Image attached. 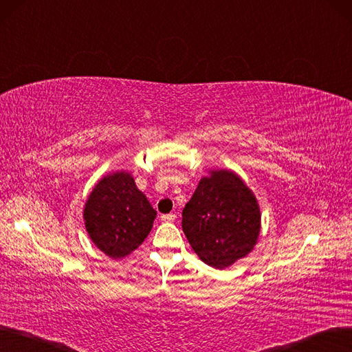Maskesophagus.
<instances>
[{"label":"esophagus","mask_w":352,"mask_h":352,"mask_svg":"<svg viewBox=\"0 0 352 352\" xmlns=\"http://www.w3.org/2000/svg\"><path fill=\"white\" fill-rule=\"evenodd\" d=\"M163 222H173L176 219V215L175 214H166V215H162L160 217Z\"/></svg>","instance_id":"34e87169"}]
</instances>
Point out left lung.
I'll return each mask as SVG.
<instances>
[{
  "label": "left lung",
  "mask_w": 352,
  "mask_h": 352,
  "mask_svg": "<svg viewBox=\"0 0 352 352\" xmlns=\"http://www.w3.org/2000/svg\"><path fill=\"white\" fill-rule=\"evenodd\" d=\"M260 208L254 193L231 170H210L182 212V228L198 257L227 269L257 244Z\"/></svg>",
  "instance_id": "obj_1"
}]
</instances>
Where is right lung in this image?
Listing matches in <instances>:
<instances>
[{
	"label": "right lung",
	"instance_id": "1",
	"mask_svg": "<svg viewBox=\"0 0 352 352\" xmlns=\"http://www.w3.org/2000/svg\"><path fill=\"white\" fill-rule=\"evenodd\" d=\"M156 218L129 172L104 176L88 196L83 219L92 243L111 258H122L142 244Z\"/></svg>",
	"mask_w": 352,
	"mask_h": 352
}]
</instances>
